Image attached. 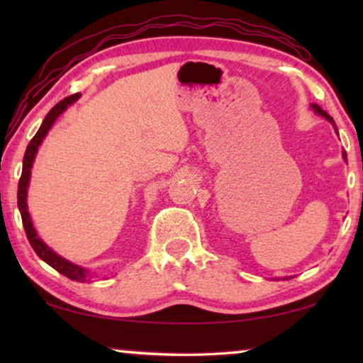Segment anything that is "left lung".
<instances>
[{
    "mask_svg": "<svg viewBox=\"0 0 363 363\" xmlns=\"http://www.w3.org/2000/svg\"><path fill=\"white\" fill-rule=\"evenodd\" d=\"M312 108H314V111H315L317 113H319V116H324V117L327 118V121H329V122H332V123H334V118H332V117L329 116V113H327L325 111H322V108H320L319 106H317V104H312ZM344 158H345V155H344Z\"/></svg>",
    "mask_w": 363,
    "mask_h": 363,
    "instance_id": "obj_1",
    "label": "left lung"
}]
</instances>
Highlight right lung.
<instances>
[{
	"instance_id": "obj_1",
	"label": "right lung",
	"mask_w": 363,
	"mask_h": 363,
	"mask_svg": "<svg viewBox=\"0 0 363 363\" xmlns=\"http://www.w3.org/2000/svg\"><path fill=\"white\" fill-rule=\"evenodd\" d=\"M79 96L81 94H72V96H69L66 99H62L61 102H57L56 106H54L49 113L44 118L41 127H39V130L36 132V135L31 138V142H29V145L26 148V153H24V160H23V173H21V178H19V183H18V208L19 211H21V218H23V226H24V231H26V236L29 240V245L33 246V250L36 255L41 257L44 262H48L49 266L54 267L57 272H61L69 279L72 281H79V282H84L86 281V276H87V271L82 269V267H79L76 264H72V262H69L67 259H64V257L57 256L56 252H54L51 247H48L44 242L41 241V238H38L36 231H34V226L31 223V218H29V213H28V205H26V193H28V183H29V175H31V167H33V162H34V157H36V152H38V147L41 145L43 138L46 137V133L49 128L52 127V123L56 118L61 116V113L66 111L67 106H71L72 102H76Z\"/></svg>"
}]
</instances>
